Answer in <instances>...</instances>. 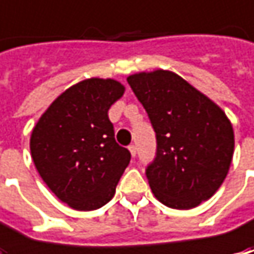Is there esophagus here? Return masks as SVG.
Returning <instances> with one entry per match:
<instances>
[{
    "instance_id": "34e87169",
    "label": "esophagus",
    "mask_w": 254,
    "mask_h": 254,
    "mask_svg": "<svg viewBox=\"0 0 254 254\" xmlns=\"http://www.w3.org/2000/svg\"><path fill=\"white\" fill-rule=\"evenodd\" d=\"M128 150H130V152H131V157H135V155H137V147H135V145H130V147H128Z\"/></svg>"
}]
</instances>
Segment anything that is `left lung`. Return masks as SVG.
I'll use <instances>...</instances> for the list:
<instances>
[{
  "mask_svg": "<svg viewBox=\"0 0 254 254\" xmlns=\"http://www.w3.org/2000/svg\"><path fill=\"white\" fill-rule=\"evenodd\" d=\"M127 82L157 135V157L145 171L154 196L174 209L196 208L229 172L232 123L216 103L174 72H140Z\"/></svg>",
  "mask_w": 254,
  "mask_h": 254,
  "instance_id": "left-lung-1",
  "label": "left lung"
}]
</instances>
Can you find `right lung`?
<instances>
[{"label": "right lung", "mask_w": 254, "mask_h": 254, "mask_svg": "<svg viewBox=\"0 0 254 254\" xmlns=\"http://www.w3.org/2000/svg\"><path fill=\"white\" fill-rule=\"evenodd\" d=\"M126 87L90 77L66 89L35 124L31 155L41 178L76 210L102 208L114 196L131 154L114 140L109 109Z\"/></svg>", "instance_id": "right-lung-1"}]
</instances>
